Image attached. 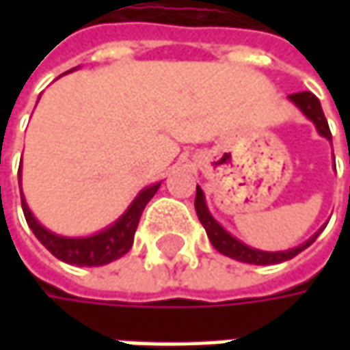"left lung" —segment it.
<instances>
[{
	"instance_id": "left-lung-1",
	"label": "left lung",
	"mask_w": 350,
	"mask_h": 350,
	"mask_svg": "<svg viewBox=\"0 0 350 350\" xmlns=\"http://www.w3.org/2000/svg\"><path fill=\"white\" fill-rule=\"evenodd\" d=\"M290 101L296 103V105L302 109L304 115L308 116L310 120H314L317 132H319L321 136H325L327 140H331L329 124H327L325 115H323V111H321L319 99H317L314 93H310V91L292 93V95H290ZM195 208L198 220H200V224L204 226V230H206V234H208L210 243L218 249L222 255H228V257H232L235 261L241 262H251V265H276V262L288 261L292 257H296L298 253H302L306 247H310V245L316 241L317 235H319L316 234L312 239H308L304 245H300V247H294L290 249V251H278V253H269V251H259V249L247 247V245H243L241 241H237L235 237H232V235L228 234L222 226L210 216L208 208H206V204H204V195H202V189H200V187H196Z\"/></svg>"
}]
</instances>
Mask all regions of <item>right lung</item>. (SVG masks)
<instances>
[{
    "instance_id": "add662e5",
    "label": "right lung",
    "mask_w": 350,
    "mask_h": 350,
    "mask_svg": "<svg viewBox=\"0 0 350 350\" xmlns=\"http://www.w3.org/2000/svg\"><path fill=\"white\" fill-rule=\"evenodd\" d=\"M159 185L161 183L144 189L118 222L113 224L111 228H107L101 234L91 235V237H62V235L52 234L34 220L25 198H21V206L25 212V220L29 224V228L33 230V234L36 235V239L56 259L75 265V267H101V265H109L111 261L120 259L122 255H126L130 251L142 212L146 208V204L152 200V196L157 193Z\"/></svg>"
}]
</instances>
